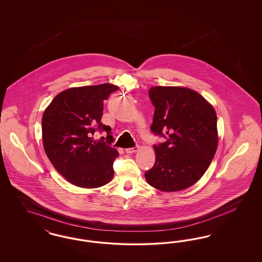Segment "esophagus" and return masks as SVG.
Returning <instances> with one entry per match:
<instances>
[{"label": "esophagus", "instance_id": "obj_1", "mask_svg": "<svg viewBox=\"0 0 262 262\" xmlns=\"http://www.w3.org/2000/svg\"><path fill=\"white\" fill-rule=\"evenodd\" d=\"M138 148H139V146L137 145V146L132 147V148H126V149H125V152H126V153H128V154H130V153H135V152H137Z\"/></svg>", "mask_w": 262, "mask_h": 262}]
</instances>
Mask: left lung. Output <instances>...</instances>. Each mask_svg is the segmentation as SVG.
<instances>
[{
    "label": "left lung",
    "mask_w": 262,
    "mask_h": 262,
    "mask_svg": "<svg viewBox=\"0 0 262 262\" xmlns=\"http://www.w3.org/2000/svg\"><path fill=\"white\" fill-rule=\"evenodd\" d=\"M155 107L152 133L165 137L155 144V164L145 172L151 187L179 191L195 184L208 169L218 145L217 116L210 103L187 88L149 89Z\"/></svg>",
    "instance_id": "1"
}]
</instances>
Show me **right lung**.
<instances>
[{"label": "right lung", "instance_id": "1", "mask_svg": "<svg viewBox=\"0 0 262 262\" xmlns=\"http://www.w3.org/2000/svg\"><path fill=\"white\" fill-rule=\"evenodd\" d=\"M118 89L109 83L69 88L44 111V150L54 168L75 186L102 187L114 177L113 163L119 153L110 146L111 127L103 125L101 118L103 101ZM97 130L107 133V143L92 138Z\"/></svg>", "mask_w": 262, "mask_h": 262}]
</instances>
